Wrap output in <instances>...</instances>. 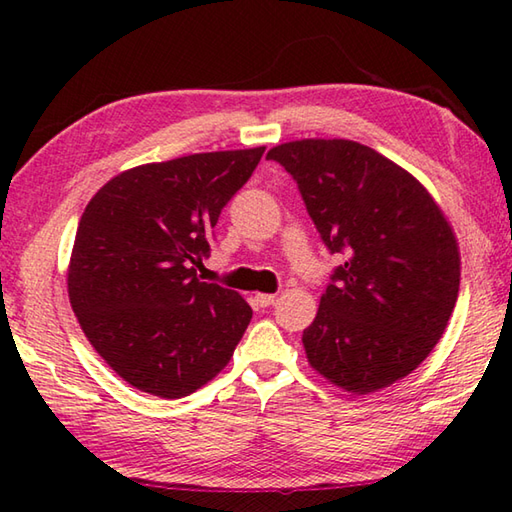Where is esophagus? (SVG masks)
<instances>
[{
  "label": "esophagus",
  "instance_id": "obj_1",
  "mask_svg": "<svg viewBox=\"0 0 512 512\" xmlns=\"http://www.w3.org/2000/svg\"><path fill=\"white\" fill-rule=\"evenodd\" d=\"M273 300H275V293H255V302H257V307H268V305H273Z\"/></svg>",
  "mask_w": 512,
  "mask_h": 512
}]
</instances>
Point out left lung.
Segmentation results:
<instances>
[{"label":"left lung","instance_id":"left-lung-1","mask_svg":"<svg viewBox=\"0 0 512 512\" xmlns=\"http://www.w3.org/2000/svg\"><path fill=\"white\" fill-rule=\"evenodd\" d=\"M296 180L334 268L305 332L311 368L366 395L429 357L452 316L461 259L427 189L370 146L300 140L268 151Z\"/></svg>","mask_w":512,"mask_h":512}]
</instances>
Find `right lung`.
Segmentation results:
<instances>
[{
    "instance_id": "obj_1",
    "label": "right lung",
    "mask_w": 512,
    "mask_h": 512,
    "mask_svg": "<svg viewBox=\"0 0 512 512\" xmlns=\"http://www.w3.org/2000/svg\"><path fill=\"white\" fill-rule=\"evenodd\" d=\"M264 146L142 164L108 180L76 230L69 302L103 361L144 393L178 400L228 366L253 318L237 291L201 282L221 210Z\"/></svg>"
}]
</instances>
